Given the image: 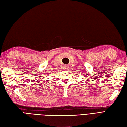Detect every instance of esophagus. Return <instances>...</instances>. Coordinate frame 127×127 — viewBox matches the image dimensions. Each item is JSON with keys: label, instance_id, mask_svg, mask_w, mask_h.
<instances>
[{"label": "esophagus", "instance_id": "obj_1", "mask_svg": "<svg viewBox=\"0 0 127 127\" xmlns=\"http://www.w3.org/2000/svg\"><path fill=\"white\" fill-rule=\"evenodd\" d=\"M68 66L67 65H64V70H67L68 69Z\"/></svg>", "mask_w": 127, "mask_h": 127}]
</instances>
